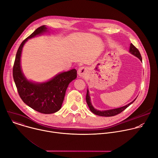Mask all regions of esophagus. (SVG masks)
I'll use <instances>...</instances> for the list:
<instances>
[{"mask_svg":"<svg viewBox=\"0 0 158 158\" xmlns=\"http://www.w3.org/2000/svg\"><path fill=\"white\" fill-rule=\"evenodd\" d=\"M87 72V70L85 67H81L78 70V74L79 76L83 77L86 75Z\"/></svg>","mask_w":158,"mask_h":158,"instance_id":"1","label":"esophagus"}]
</instances>
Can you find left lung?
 Returning <instances> with one entry per match:
<instances>
[{"label":"left lung","mask_w":158,"mask_h":158,"mask_svg":"<svg viewBox=\"0 0 158 158\" xmlns=\"http://www.w3.org/2000/svg\"><path fill=\"white\" fill-rule=\"evenodd\" d=\"M129 52H131L132 54H133L134 56H135L136 57H137L138 58H139L140 59L141 61H142V57L141 56V54L139 51V50L135 47L134 45L131 43L130 45V49H129ZM135 99L132 102H130L129 104L121 107H119V108H116V109H109V110H97L96 109L94 108V107L93 106L91 102V99H90V96L89 94V91L87 90V94H86V97H85V99H86V102L87 104L91 110V111L96 115H98L100 116H104V117H110V116H116L119 113H121V112H123L124 110H125L127 107H129L135 100Z\"/></svg>","instance_id":"8db88e82"}]
</instances>
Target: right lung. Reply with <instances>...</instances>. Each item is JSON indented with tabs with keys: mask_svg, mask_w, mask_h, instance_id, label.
<instances>
[{
	"mask_svg": "<svg viewBox=\"0 0 158 158\" xmlns=\"http://www.w3.org/2000/svg\"><path fill=\"white\" fill-rule=\"evenodd\" d=\"M48 28L42 26L22 41L17 50L13 66V77L18 93L27 106L42 114H52L62 106L66 89L69 83L77 77L75 69L58 74L52 79L43 83L28 81L20 67L21 52L29 39L47 32Z\"/></svg>",
	"mask_w": 158,
	"mask_h": 158,
	"instance_id": "add662e5",
	"label": "right lung"
}]
</instances>
